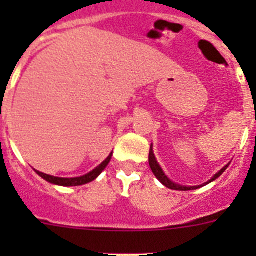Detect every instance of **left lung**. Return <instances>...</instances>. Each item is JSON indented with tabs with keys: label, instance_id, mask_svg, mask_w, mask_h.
<instances>
[{
	"label": "left lung",
	"instance_id": "obj_1",
	"mask_svg": "<svg viewBox=\"0 0 256 256\" xmlns=\"http://www.w3.org/2000/svg\"><path fill=\"white\" fill-rule=\"evenodd\" d=\"M148 164H150V168H151V170H152V173L155 174V177L158 178V180H159L160 182H162L165 187H168V188L177 190V191H191V190H195V188H198V187H200V186L184 187V186H180V184H176V183L172 182V180H169V178L166 177V176H165L164 172H162V169L160 168V165L158 164V162H156L155 156H154V152H152V148H150V154H148ZM228 165H230V164H228ZM228 165H226L224 168L220 169V170H219L218 173H216V176H214V177H212V180H210L208 183L212 182V180H216L218 177H220L222 174L224 173L226 169L228 168Z\"/></svg>",
	"mask_w": 256,
	"mask_h": 256
}]
</instances>
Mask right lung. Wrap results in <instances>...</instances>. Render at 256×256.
<instances>
[{"label":"right lung","instance_id":"obj_1","mask_svg":"<svg viewBox=\"0 0 256 256\" xmlns=\"http://www.w3.org/2000/svg\"><path fill=\"white\" fill-rule=\"evenodd\" d=\"M112 154H110L105 162H101V164L98 165L96 169H94V170L90 172V173L86 174V176H83V177L58 178V177H54V176H48V174H44V173H42V172H38V170H37V174L40 176V177L44 178V180H46L47 182L52 183V184H58V186H65V187L82 186V184H86V183L92 182V180H96V178L100 176L101 172H102L104 169L108 166V164L110 162V160H112Z\"/></svg>","mask_w":256,"mask_h":256}]
</instances>
